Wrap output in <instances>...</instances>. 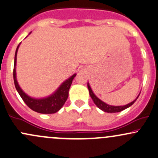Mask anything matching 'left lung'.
<instances>
[{"label":"left lung","instance_id":"obj_1","mask_svg":"<svg viewBox=\"0 0 158 158\" xmlns=\"http://www.w3.org/2000/svg\"><path fill=\"white\" fill-rule=\"evenodd\" d=\"M88 90H89V94H90V97L92 98V99H93L94 102L95 103L96 106H97L98 108H99V109L102 110L103 111L105 112H108V113H116V112H119V111H122V110H125L126 108H128V107H130L132 105L134 104V103L135 102V101L137 100V98L138 97H137V99H135V100H134L133 102H131V103H129V104L126 105V106H109V105L106 104V103L103 102L102 101H101L100 99H98V98L96 97L95 95H94V94L93 93V91H92L91 88H90L89 84L88 83Z\"/></svg>","mask_w":158,"mask_h":158}]
</instances>
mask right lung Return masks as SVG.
Masks as SVG:
<instances>
[{"label":"right lung","mask_w":158,"mask_h":158,"mask_svg":"<svg viewBox=\"0 0 158 158\" xmlns=\"http://www.w3.org/2000/svg\"><path fill=\"white\" fill-rule=\"evenodd\" d=\"M19 45L18 46L15 51V62H14V69H13V79L14 83L16 90L19 92V95L22 98L23 102L26 103V105L30 109L34 111L38 112L40 114H54L57 112L58 110L61 109V107L66 102L67 99L68 97V91L70 88V85L72 84V81L74 77H76V74L69 78L68 80H66L62 85H61L56 91L52 95L48 98L44 99H32L27 96L18 84L16 80L15 76V64H16V56H17V51L19 49Z\"/></svg>","instance_id":"obj_1"}]
</instances>
